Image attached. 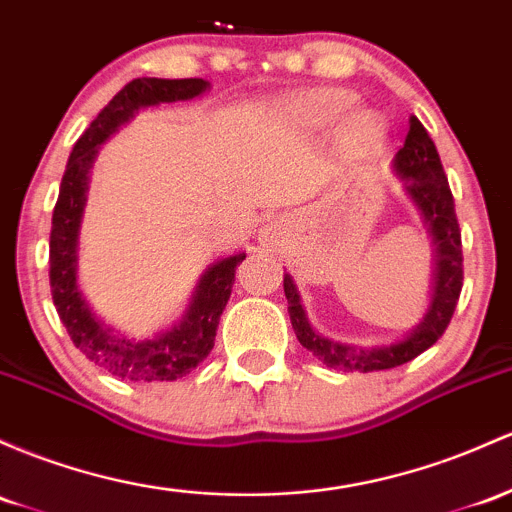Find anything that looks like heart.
Masks as SVG:
<instances>
[{
    "label": "heart",
    "instance_id": "1",
    "mask_svg": "<svg viewBox=\"0 0 512 512\" xmlns=\"http://www.w3.org/2000/svg\"><path fill=\"white\" fill-rule=\"evenodd\" d=\"M357 97L350 89L320 87L303 92L289 104L291 114L308 128H330L335 126L347 111L355 106ZM384 138V123L372 111H357L345 121L340 131L342 150L352 155H364L374 150Z\"/></svg>",
    "mask_w": 512,
    "mask_h": 512
}]
</instances>
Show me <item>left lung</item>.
I'll return each instance as SVG.
<instances>
[{
    "label": "left lung",
    "instance_id": "8db88e82",
    "mask_svg": "<svg viewBox=\"0 0 512 512\" xmlns=\"http://www.w3.org/2000/svg\"><path fill=\"white\" fill-rule=\"evenodd\" d=\"M411 128L403 148L396 155V172L406 179V192L418 204L428 223L432 243H435L437 267H435V291H432V306L425 313L423 323L396 345L362 347L342 345L328 338H320L316 330L308 325L306 313L301 308L299 291L289 274H284V294L289 301V316L294 325L296 338L306 350H311L320 362L340 372H379L393 369L423 355L428 347L435 345L445 335L449 320L454 316L459 294L464 284V257H462V230H459L457 211H454V196L449 189L445 167L437 155L435 143L425 131V126L411 116Z\"/></svg>",
    "mask_w": 512,
    "mask_h": 512
}]
</instances>
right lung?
Masks as SVG:
<instances>
[{
  "instance_id": "1",
  "label": "right lung",
  "mask_w": 512,
  "mask_h": 512,
  "mask_svg": "<svg viewBox=\"0 0 512 512\" xmlns=\"http://www.w3.org/2000/svg\"><path fill=\"white\" fill-rule=\"evenodd\" d=\"M209 82L199 77L189 80H160V77H138L128 82L101 114L89 123L87 131L72 148L63 182H60L58 204L53 209L50 228V291L58 316L84 357L92 359L109 374L131 381H174L189 374L196 364L209 357L216 340L218 320L230 299L235 282V269L245 260V252L226 257L201 277L194 303L177 328L157 335L153 340L121 338L111 328H104L94 318L77 289V230L87 199L89 167L97 148L123 121L131 119L140 106L170 104L199 97Z\"/></svg>"
}]
</instances>
